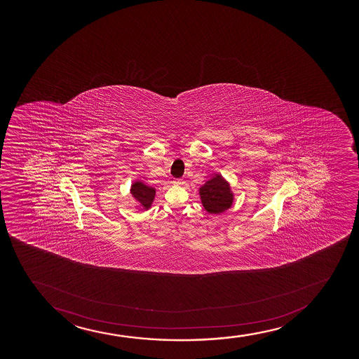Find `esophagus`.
<instances>
[{
  "instance_id": "1",
  "label": "esophagus",
  "mask_w": 359,
  "mask_h": 359,
  "mask_svg": "<svg viewBox=\"0 0 359 359\" xmlns=\"http://www.w3.org/2000/svg\"><path fill=\"white\" fill-rule=\"evenodd\" d=\"M173 184H175V186H183V184H184V181L181 180V178H178L176 181H173Z\"/></svg>"
}]
</instances>
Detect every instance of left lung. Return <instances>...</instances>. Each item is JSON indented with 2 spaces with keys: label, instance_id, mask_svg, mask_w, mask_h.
<instances>
[{
  "label": "left lung",
  "instance_id": "obj_1",
  "mask_svg": "<svg viewBox=\"0 0 359 359\" xmlns=\"http://www.w3.org/2000/svg\"><path fill=\"white\" fill-rule=\"evenodd\" d=\"M200 198L202 206L210 215H219L229 210L233 202V194L231 193L230 184L224 180L222 175L206 182L200 188Z\"/></svg>",
  "mask_w": 359,
  "mask_h": 359
}]
</instances>
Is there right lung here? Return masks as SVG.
Segmentation results:
<instances>
[{"label":"right lung","mask_w":359,"mask_h":359,"mask_svg":"<svg viewBox=\"0 0 359 359\" xmlns=\"http://www.w3.org/2000/svg\"><path fill=\"white\" fill-rule=\"evenodd\" d=\"M130 193L137 201L140 202L141 206L144 207V210H149L154 200L156 189L152 187L146 186L142 182L136 181L132 186Z\"/></svg>","instance_id":"obj_1"}]
</instances>
